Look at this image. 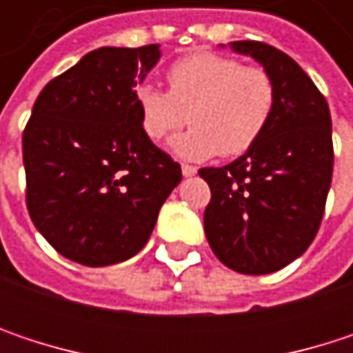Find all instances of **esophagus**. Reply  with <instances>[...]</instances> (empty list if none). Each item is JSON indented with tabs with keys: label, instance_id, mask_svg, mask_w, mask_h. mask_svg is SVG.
Masks as SVG:
<instances>
[{
	"label": "esophagus",
	"instance_id": "obj_1",
	"mask_svg": "<svg viewBox=\"0 0 353 353\" xmlns=\"http://www.w3.org/2000/svg\"><path fill=\"white\" fill-rule=\"evenodd\" d=\"M196 172H198V168H194V165H188V163L181 165V174H183V177L196 176Z\"/></svg>",
	"mask_w": 353,
	"mask_h": 353
}]
</instances>
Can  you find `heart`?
Here are the masks:
<instances>
[{"label": "heart", "mask_w": 353, "mask_h": 353, "mask_svg": "<svg viewBox=\"0 0 353 353\" xmlns=\"http://www.w3.org/2000/svg\"><path fill=\"white\" fill-rule=\"evenodd\" d=\"M170 92L141 83L134 92L141 126L151 141H163L188 120L194 124L174 139L172 151L192 161L249 151L270 124L276 85L257 65L212 50H198L168 71Z\"/></svg>", "instance_id": "heart-1"}]
</instances>
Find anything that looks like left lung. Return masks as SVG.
I'll list each match as a JSON object with an SVG mask.
<instances>
[{
    "label": "left lung",
    "mask_w": 353,
    "mask_h": 353,
    "mask_svg": "<svg viewBox=\"0 0 353 353\" xmlns=\"http://www.w3.org/2000/svg\"><path fill=\"white\" fill-rule=\"evenodd\" d=\"M274 79L276 104L259 141L229 165L198 174L210 185L204 231L214 255L239 274L282 270L313 243L333 174L327 100L286 52L231 42Z\"/></svg>",
    "instance_id": "obj_1"
}]
</instances>
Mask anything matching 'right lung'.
I'll return each mask as SVG.
<instances>
[{
    "label": "right lung",
    "mask_w": 353,
    "mask_h": 353,
    "mask_svg": "<svg viewBox=\"0 0 353 353\" xmlns=\"http://www.w3.org/2000/svg\"><path fill=\"white\" fill-rule=\"evenodd\" d=\"M159 44L102 46L44 85L22 134L26 206L63 257L112 265L149 241L181 168L141 126L134 88Z\"/></svg>",
    "instance_id": "add662e5"
}]
</instances>
